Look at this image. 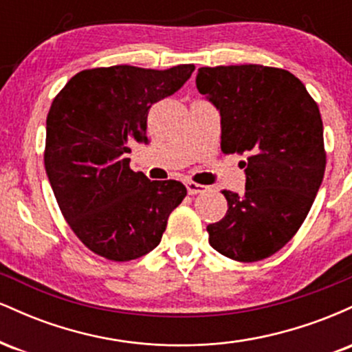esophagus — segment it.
<instances>
[{"instance_id": "obj_1", "label": "esophagus", "mask_w": 352, "mask_h": 352, "mask_svg": "<svg viewBox=\"0 0 352 352\" xmlns=\"http://www.w3.org/2000/svg\"><path fill=\"white\" fill-rule=\"evenodd\" d=\"M207 187L205 185L197 184V182H187V192L188 195H197V193H204Z\"/></svg>"}]
</instances>
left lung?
Returning a JSON list of instances; mask_svg holds the SVG:
<instances>
[{
    "instance_id": "left-lung-1",
    "label": "left lung",
    "mask_w": 352,
    "mask_h": 352,
    "mask_svg": "<svg viewBox=\"0 0 352 352\" xmlns=\"http://www.w3.org/2000/svg\"><path fill=\"white\" fill-rule=\"evenodd\" d=\"M197 89L221 116V152L246 155L243 195L223 190L227 215L212 248L252 263L272 256L308 217L326 168L316 100L289 71L261 64L200 67Z\"/></svg>"
}]
</instances>
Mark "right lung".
<instances>
[{"mask_svg": "<svg viewBox=\"0 0 352 352\" xmlns=\"http://www.w3.org/2000/svg\"><path fill=\"white\" fill-rule=\"evenodd\" d=\"M195 71L120 66L78 72L52 100L44 167L60 213L92 253L131 261L160 243L187 195L177 180H148L129 167L132 139L147 140V116Z\"/></svg>", "mask_w": 352, "mask_h": 352, "instance_id": "right-lung-1", "label": "right lung"}]
</instances>
